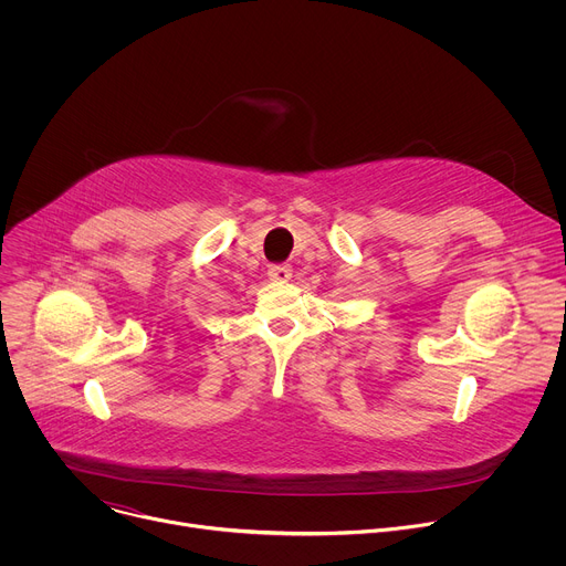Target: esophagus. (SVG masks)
Wrapping results in <instances>:
<instances>
[{
	"instance_id": "1",
	"label": "esophagus",
	"mask_w": 566,
	"mask_h": 566,
	"mask_svg": "<svg viewBox=\"0 0 566 566\" xmlns=\"http://www.w3.org/2000/svg\"><path fill=\"white\" fill-rule=\"evenodd\" d=\"M291 275H293V269H291L289 264H273V266L269 269V277H271L273 282H289Z\"/></svg>"
}]
</instances>
